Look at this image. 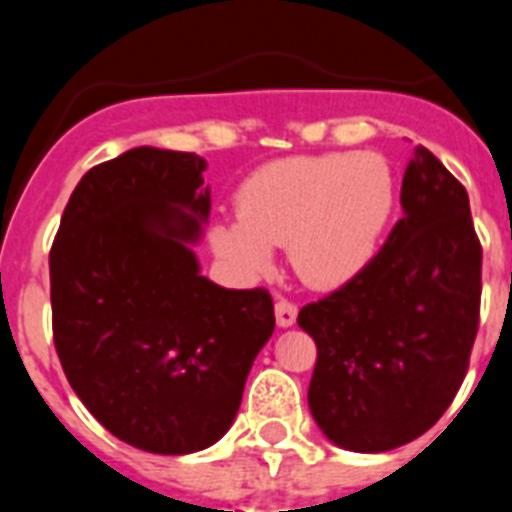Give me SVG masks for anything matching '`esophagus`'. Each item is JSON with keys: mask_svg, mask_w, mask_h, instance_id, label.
<instances>
[{"mask_svg": "<svg viewBox=\"0 0 512 512\" xmlns=\"http://www.w3.org/2000/svg\"><path fill=\"white\" fill-rule=\"evenodd\" d=\"M274 312H277L279 328H289V325H295L297 305L292 300H287V297H279L277 305H274Z\"/></svg>", "mask_w": 512, "mask_h": 512, "instance_id": "1", "label": "esophagus"}]
</instances>
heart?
<instances>
[{"mask_svg": "<svg viewBox=\"0 0 512 512\" xmlns=\"http://www.w3.org/2000/svg\"><path fill=\"white\" fill-rule=\"evenodd\" d=\"M395 210V176L379 153L328 151L289 156L253 171L238 189V215L215 223L220 259L259 277L274 246H289L312 287H338L377 256Z\"/></svg>", "mask_w": 512, "mask_h": 512, "instance_id": "1", "label": "heart"}]
</instances>
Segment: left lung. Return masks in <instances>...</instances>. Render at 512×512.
I'll return each mask as SVG.
<instances>
[{
  "label": "left lung",
  "mask_w": 512,
  "mask_h": 512,
  "mask_svg": "<svg viewBox=\"0 0 512 512\" xmlns=\"http://www.w3.org/2000/svg\"><path fill=\"white\" fill-rule=\"evenodd\" d=\"M400 202L405 215L372 264L297 315L318 346L312 418L361 454L436 425L467 377L479 328L482 243L464 184L418 146Z\"/></svg>",
  "instance_id": "8db88e82"
}]
</instances>
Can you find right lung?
<instances>
[{
  "label": "right lung",
  "mask_w": 512,
  "mask_h": 512,
  "mask_svg": "<svg viewBox=\"0 0 512 512\" xmlns=\"http://www.w3.org/2000/svg\"><path fill=\"white\" fill-rule=\"evenodd\" d=\"M205 161L133 148L92 166L51 246L53 343L99 423L151 454L212 446L274 330L269 289H225L189 243L210 215Z\"/></svg>",
  "instance_id": "right-lung-1"
}]
</instances>
